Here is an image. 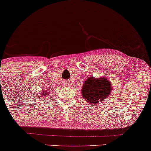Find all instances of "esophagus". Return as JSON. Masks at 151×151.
<instances>
[{
  "label": "esophagus",
  "instance_id": "obj_1",
  "mask_svg": "<svg viewBox=\"0 0 151 151\" xmlns=\"http://www.w3.org/2000/svg\"><path fill=\"white\" fill-rule=\"evenodd\" d=\"M64 86H67V87L69 86H70V83H68V81H65V82H64Z\"/></svg>",
  "mask_w": 151,
  "mask_h": 151
}]
</instances>
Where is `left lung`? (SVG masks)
Wrapping results in <instances>:
<instances>
[{
    "label": "left lung",
    "instance_id": "obj_1",
    "mask_svg": "<svg viewBox=\"0 0 151 151\" xmlns=\"http://www.w3.org/2000/svg\"><path fill=\"white\" fill-rule=\"evenodd\" d=\"M111 84L106 77L94 79L90 77L83 83L81 95L85 101L91 104L99 103V101H104L111 92Z\"/></svg>",
    "mask_w": 151,
    "mask_h": 151
}]
</instances>
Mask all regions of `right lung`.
Segmentation results:
<instances>
[{"instance_id":"add662e5","label":"right lung","mask_w":151,"mask_h":151,"mask_svg":"<svg viewBox=\"0 0 151 151\" xmlns=\"http://www.w3.org/2000/svg\"><path fill=\"white\" fill-rule=\"evenodd\" d=\"M48 95H49V92H46V91H43L42 92H41V93L40 94L39 96H38L37 95V99H40V100H42V99H44V98H46V97H47V96H48Z\"/></svg>"}]
</instances>
